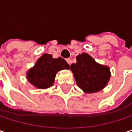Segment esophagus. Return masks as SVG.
Wrapping results in <instances>:
<instances>
[{
    "label": "esophagus",
    "instance_id": "obj_1",
    "mask_svg": "<svg viewBox=\"0 0 132 132\" xmlns=\"http://www.w3.org/2000/svg\"><path fill=\"white\" fill-rule=\"evenodd\" d=\"M66 62L68 63V64L70 66L71 65V63H72V60H71V59L70 58H68V59H66Z\"/></svg>",
    "mask_w": 132,
    "mask_h": 132
}]
</instances>
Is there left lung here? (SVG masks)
Here are the masks:
<instances>
[{
  "instance_id": "left-lung-1",
  "label": "left lung",
  "mask_w": 132,
  "mask_h": 132,
  "mask_svg": "<svg viewBox=\"0 0 132 132\" xmlns=\"http://www.w3.org/2000/svg\"><path fill=\"white\" fill-rule=\"evenodd\" d=\"M76 63L70 66L78 86L85 93H95L106 87L110 70L106 66L97 63L89 54L83 53L76 56Z\"/></svg>"
}]
</instances>
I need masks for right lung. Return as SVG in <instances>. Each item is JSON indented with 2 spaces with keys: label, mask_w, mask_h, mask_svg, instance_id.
<instances>
[{
  "label": "right lung",
  "mask_w": 132,
  "mask_h": 132,
  "mask_svg": "<svg viewBox=\"0 0 132 132\" xmlns=\"http://www.w3.org/2000/svg\"><path fill=\"white\" fill-rule=\"evenodd\" d=\"M69 69L66 61L61 58L54 59L52 55L44 54L27 72V79L35 87L45 89L54 85L56 74L62 69Z\"/></svg>",
  "instance_id": "add662e5"
}]
</instances>
